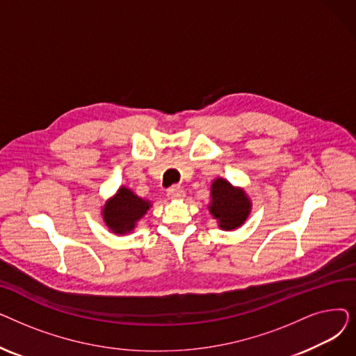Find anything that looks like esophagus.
Returning <instances> with one entry per match:
<instances>
[{
  "mask_svg": "<svg viewBox=\"0 0 356 356\" xmlns=\"http://www.w3.org/2000/svg\"><path fill=\"white\" fill-rule=\"evenodd\" d=\"M184 196V191L180 188H172L168 189L167 192V197L168 199H181Z\"/></svg>",
  "mask_w": 356,
  "mask_h": 356,
  "instance_id": "obj_1",
  "label": "esophagus"
}]
</instances>
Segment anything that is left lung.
Here are the masks:
<instances>
[{"label": "left lung", "mask_w": 356, "mask_h": 356, "mask_svg": "<svg viewBox=\"0 0 356 356\" xmlns=\"http://www.w3.org/2000/svg\"><path fill=\"white\" fill-rule=\"evenodd\" d=\"M251 203L241 189L223 179H216L212 184V203L209 212L219 220V227L225 231L235 229L245 222Z\"/></svg>", "instance_id": "obj_1"}]
</instances>
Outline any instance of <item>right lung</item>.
<instances>
[{
    "label": "right lung",
    "mask_w": 356,
    "mask_h": 356,
    "mask_svg": "<svg viewBox=\"0 0 356 356\" xmlns=\"http://www.w3.org/2000/svg\"><path fill=\"white\" fill-rule=\"evenodd\" d=\"M149 202L136 196L129 189L121 188L118 193L105 203L104 220L115 234H127L136 228V223L148 211Z\"/></svg>",
    "instance_id": "right-lung-1"
}]
</instances>
